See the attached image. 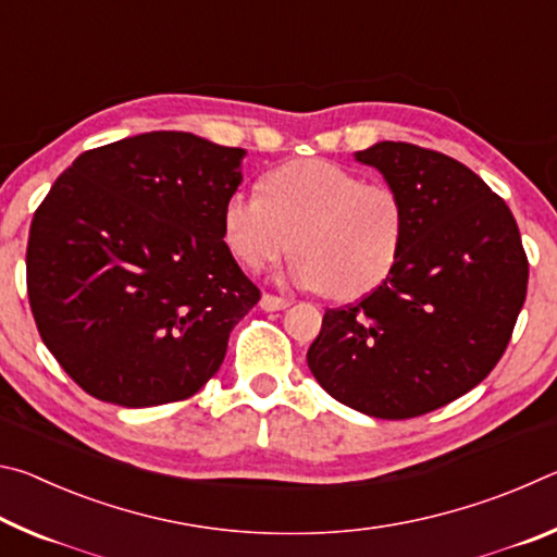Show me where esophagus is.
<instances>
[{
  "label": "esophagus",
  "mask_w": 557,
  "mask_h": 557,
  "mask_svg": "<svg viewBox=\"0 0 557 557\" xmlns=\"http://www.w3.org/2000/svg\"><path fill=\"white\" fill-rule=\"evenodd\" d=\"M260 307L265 309V312H280V309L289 307V299L287 297H277V295H262Z\"/></svg>",
  "instance_id": "obj_1"
}]
</instances>
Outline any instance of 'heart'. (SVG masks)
I'll list each match as a JSON object with an SVG mask.
<instances>
[{
  "label": "heart",
  "instance_id": "obj_1",
  "mask_svg": "<svg viewBox=\"0 0 557 557\" xmlns=\"http://www.w3.org/2000/svg\"><path fill=\"white\" fill-rule=\"evenodd\" d=\"M408 231L403 196L326 159H297L262 178V194L233 191L223 206V235L252 272L295 248L287 270L299 287L334 299L373 292L398 262Z\"/></svg>",
  "mask_w": 557,
  "mask_h": 557
}]
</instances>
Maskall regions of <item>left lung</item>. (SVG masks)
<instances>
[{
    "mask_svg": "<svg viewBox=\"0 0 557 557\" xmlns=\"http://www.w3.org/2000/svg\"><path fill=\"white\" fill-rule=\"evenodd\" d=\"M356 159L403 196L408 231L381 287L326 309L307 363L338 403L408 420L492 373L525 301L528 258L511 209L457 159L410 143Z\"/></svg>",
    "mask_w": 557,
    "mask_h": 557,
    "instance_id": "8db88e82",
    "label": "left lung"
}]
</instances>
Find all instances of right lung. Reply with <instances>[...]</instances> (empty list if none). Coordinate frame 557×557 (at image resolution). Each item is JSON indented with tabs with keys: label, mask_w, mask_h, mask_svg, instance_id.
I'll return each instance as SVG.
<instances>
[{
	"label": "right lung",
	"mask_w": 557,
	"mask_h": 557,
	"mask_svg": "<svg viewBox=\"0 0 557 557\" xmlns=\"http://www.w3.org/2000/svg\"><path fill=\"white\" fill-rule=\"evenodd\" d=\"M245 149L145 132L83 152L34 213L36 329L92 398L152 408L199 393L258 305L223 240Z\"/></svg>",
	"instance_id": "1"
}]
</instances>
